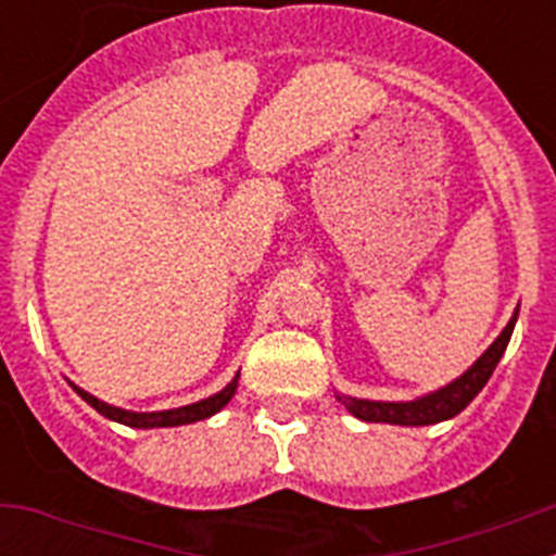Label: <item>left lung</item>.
<instances>
[{
  "label": "left lung",
  "instance_id": "left-lung-1",
  "mask_svg": "<svg viewBox=\"0 0 556 556\" xmlns=\"http://www.w3.org/2000/svg\"><path fill=\"white\" fill-rule=\"evenodd\" d=\"M515 320H518V312H515V317L507 323V328L501 331V337L495 339L493 345L484 351V356H481L468 372H462L454 384L431 392V395L417 397V401H409V404H381V401H362V397L351 395H337V401L345 406L353 417L365 420V424L431 426L440 424V420H448V417L459 415V412L479 395L481 387L490 381L495 365H498L504 351H507Z\"/></svg>",
  "mask_w": 556,
  "mask_h": 556
}]
</instances>
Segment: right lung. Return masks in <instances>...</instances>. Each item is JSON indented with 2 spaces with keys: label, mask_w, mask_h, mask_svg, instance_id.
I'll use <instances>...</instances> for the list:
<instances>
[{
  "label": "right lung",
  "mask_w": 556,
  "mask_h": 556,
  "mask_svg": "<svg viewBox=\"0 0 556 556\" xmlns=\"http://www.w3.org/2000/svg\"><path fill=\"white\" fill-rule=\"evenodd\" d=\"M236 384H239V376H236L223 392H217V395L198 401V404L180 406V409H166V412H125L119 409V406L102 404L100 397L88 395V392H83L80 387H75V390L86 404H91L100 415L111 417V420H116V424H125L130 426V429H166V426H186V424H194V420H205V417L217 415V412L228 404L230 397H233Z\"/></svg>",
  "instance_id": "obj_1"
}]
</instances>
